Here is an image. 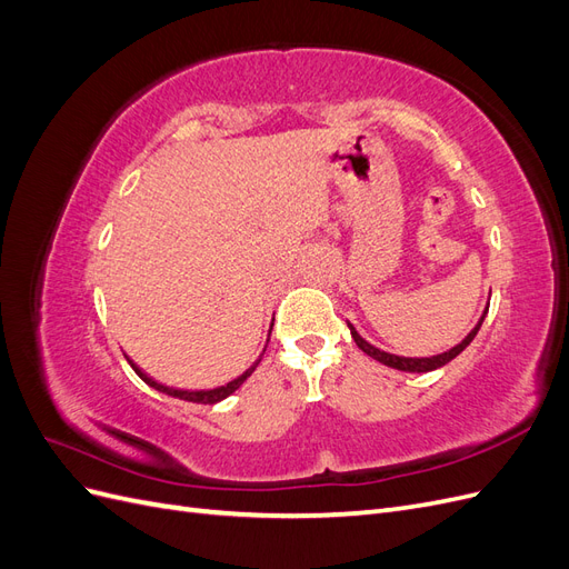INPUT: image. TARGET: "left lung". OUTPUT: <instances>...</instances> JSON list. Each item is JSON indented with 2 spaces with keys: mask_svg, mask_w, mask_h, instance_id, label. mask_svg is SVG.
I'll use <instances>...</instances> for the list:
<instances>
[{
  "mask_svg": "<svg viewBox=\"0 0 569 569\" xmlns=\"http://www.w3.org/2000/svg\"><path fill=\"white\" fill-rule=\"evenodd\" d=\"M485 316H487V311H485ZM485 316H481V320L477 322L475 330H472L468 337H465V339L458 343V347H453L451 351H443V353H439V356H432V358H403V356H393V353L380 351V349H375L372 343H368L363 337H360V335L353 330V325H349V327H351V337H353V341L358 343V349L366 351L370 358L380 360V363H385V366H389V368L403 370V372H429V370H437V368L446 366V363H449V360H453L460 351H465V349L470 347V341H472L475 335L479 332L481 322H485Z\"/></svg>",
  "mask_w": 569,
  "mask_h": 569,
  "instance_id": "obj_1",
  "label": "left lung"
}]
</instances>
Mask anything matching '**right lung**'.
<instances>
[{"label": "right lung", "instance_id": "obj_1", "mask_svg": "<svg viewBox=\"0 0 569 569\" xmlns=\"http://www.w3.org/2000/svg\"><path fill=\"white\" fill-rule=\"evenodd\" d=\"M272 330V327H270ZM128 363L132 366V370L142 377V380L149 385V387H153V389H159V391H163V393H168V396H176V399H182V401H192V403H218V401H222V399H228V396L232 393V391H237L239 387L244 385V380L247 377L256 370V366L261 363V358L256 360V363L244 372V375H239L237 380H232V382H228L226 387H218V389H209V391H182V389H170V387H163V385H159V382H153L151 377H147L140 368H137L132 360H128Z\"/></svg>", "mask_w": 569, "mask_h": 569}]
</instances>
